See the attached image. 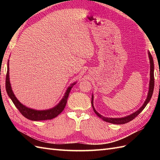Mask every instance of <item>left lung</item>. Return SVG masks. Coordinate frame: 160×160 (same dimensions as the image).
Returning a JSON list of instances; mask_svg holds the SVG:
<instances>
[{
	"instance_id": "1",
	"label": "left lung",
	"mask_w": 160,
	"mask_h": 160,
	"mask_svg": "<svg viewBox=\"0 0 160 160\" xmlns=\"http://www.w3.org/2000/svg\"><path fill=\"white\" fill-rule=\"evenodd\" d=\"M148 54L149 57V60H150V82H149V87H148V92L147 95V99H146L143 105H142V106L139 108L138 111L134 112V113H132L131 115H127V116H125L123 118H106V117H104L103 115H100L98 112H97L96 109H95L94 106H93V94H92V98H91V105H92L93 109L95 112V113H96L98 117H100L102 120L114 124H126L127 123V122L131 121L132 120H133L135 117L138 116V115L140 114L141 112L143 111L144 108L149 102V101L151 100V97L152 96V93H153V89H154V62H153V59H152V57L149 51H148Z\"/></svg>"
}]
</instances>
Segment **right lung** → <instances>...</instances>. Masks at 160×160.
<instances>
[{
	"mask_svg": "<svg viewBox=\"0 0 160 160\" xmlns=\"http://www.w3.org/2000/svg\"><path fill=\"white\" fill-rule=\"evenodd\" d=\"M77 83V82H75L72 84H70L69 87L66 90V92L64 93L63 98H62L59 103L56 104L55 107L53 108H51L49 109L46 110H36L33 109V108H29L28 107L25 106L22 104L17 99L15 96L14 93H13L11 84H10L9 80V60L8 62V72L6 75V82H5V87H6V91L8 93L9 97L11 98L13 103L14 104L16 107L18 108L19 111L20 112L24 117L29 119L30 120L33 121H40V120H52V119L57 117L61 112H62L64 107L66 106L67 98L69 97V95L70 93V91L72 89V87Z\"/></svg>",
	"mask_w": 160,
	"mask_h": 160,
	"instance_id": "1",
	"label": "right lung"
}]
</instances>
